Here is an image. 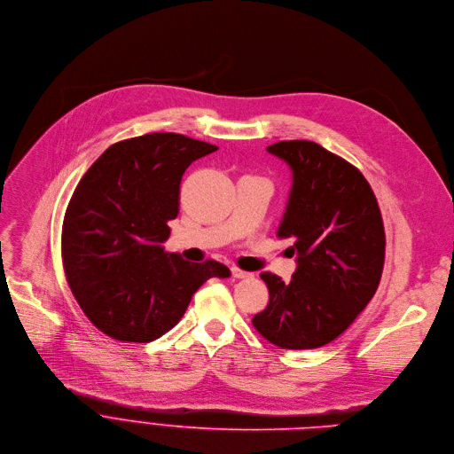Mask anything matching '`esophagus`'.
I'll return each instance as SVG.
<instances>
[{"mask_svg": "<svg viewBox=\"0 0 454 454\" xmlns=\"http://www.w3.org/2000/svg\"><path fill=\"white\" fill-rule=\"evenodd\" d=\"M231 275L235 277V278H248V277H252V273H248V271H244V270H240V268H231Z\"/></svg>", "mask_w": 454, "mask_h": 454, "instance_id": "obj_1", "label": "esophagus"}]
</instances>
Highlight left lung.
<instances>
[{
	"mask_svg": "<svg viewBox=\"0 0 454 454\" xmlns=\"http://www.w3.org/2000/svg\"><path fill=\"white\" fill-rule=\"evenodd\" d=\"M268 152L290 164L294 186L277 230L290 239V282L261 273L270 302L252 322L282 349H315L342 335L380 284L386 233L377 197L346 159L313 141H278Z\"/></svg>",
	"mask_w": 454,
	"mask_h": 454,
	"instance_id": "obj_1",
	"label": "left lung"
}]
</instances>
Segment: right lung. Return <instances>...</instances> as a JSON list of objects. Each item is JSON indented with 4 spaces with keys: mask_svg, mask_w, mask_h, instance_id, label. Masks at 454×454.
I'll list each match as a JSON object with an SVG mask.
<instances>
[{
    "mask_svg": "<svg viewBox=\"0 0 454 454\" xmlns=\"http://www.w3.org/2000/svg\"><path fill=\"white\" fill-rule=\"evenodd\" d=\"M217 146L181 134L112 145L81 177L67 206L61 257L70 290L106 337L152 342L181 320L217 261L188 262L160 246L179 214L184 170Z\"/></svg>",
    "mask_w": 454,
    "mask_h": 454,
    "instance_id": "1",
    "label": "right lung"
}]
</instances>
